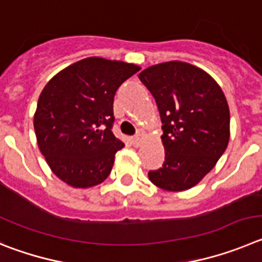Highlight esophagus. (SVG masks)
Wrapping results in <instances>:
<instances>
[{
	"mask_svg": "<svg viewBox=\"0 0 262 262\" xmlns=\"http://www.w3.org/2000/svg\"><path fill=\"white\" fill-rule=\"evenodd\" d=\"M130 141L132 145H133L134 147H138V146H141V143H142V136H141V134H137V136H134Z\"/></svg>",
	"mask_w": 262,
	"mask_h": 262,
	"instance_id": "34e87169",
	"label": "esophagus"
}]
</instances>
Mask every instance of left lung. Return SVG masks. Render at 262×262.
<instances>
[{
	"mask_svg": "<svg viewBox=\"0 0 262 262\" xmlns=\"http://www.w3.org/2000/svg\"><path fill=\"white\" fill-rule=\"evenodd\" d=\"M163 122V167L148 172L158 188L181 192L214 168L230 141V110L215 79L183 61L152 65L140 73Z\"/></svg>",
	"mask_w": 262,
	"mask_h": 262,
	"instance_id": "left-lung-1",
	"label": "left lung"
}]
</instances>
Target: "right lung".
<instances>
[{"label": "right lung", "mask_w": 262, "mask_h": 262, "mask_svg": "<svg viewBox=\"0 0 262 262\" xmlns=\"http://www.w3.org/2000/svg\"><path fill=\"white\" fill-rule=\"evenodd\" d=\"M136 63L87 57L44 86L34 115L37 146L52 172L73 188L103 183L124 142L112 133L114 98Z\"/></svg>", "instance_id": "add662e5"}]
</instances>
